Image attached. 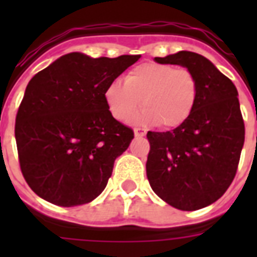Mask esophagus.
<instances>
[{
    "mask_svg": "<svg viewBox=\"0 0 257 257\" xmlns=\"http://www.w3.org/2000/svg\"><path fill=\"white\" fill-rule=\"evenodd\" d=\"M145 135H147V129L135 128V136L136 137H144Z\"/></svg>",
    "mask_w": 257,
    "mask_h": 257,
    "instance_id": "obj_1",
    "label": "esophagus"
}]
</instances>
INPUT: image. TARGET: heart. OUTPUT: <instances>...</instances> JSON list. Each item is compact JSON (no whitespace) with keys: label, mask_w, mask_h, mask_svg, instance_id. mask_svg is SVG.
<instances>
[{"label":"heart","mask_w":257,"mask_h":257,"mask_svg":"<svg viewBox=\"0 0 257 257\" xmlns=\"http://www.w3.org/2000/svg\"><path fill=\"white\" fill-rule=\"evenodd\" d=\"M199 92V80L187 68L145 62L125 74L124 84L110 82L104 97L116 120H131L141 100V118L169 129L183 125L191 117Z\"/></svg>","instance_id":"obj_1"}]
</instances>
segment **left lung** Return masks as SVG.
I'll use <instances>...</instances> for the list:
<instances>
[{"label":"left lung","instance_id":"1","mask_svg":"<svg viewBox=\"0 0 257 257\" xmlns=\"http://www.w3.org/2000/svg\"><path fill=\"white\" fill-rule=\"evenodd\" d=\"M159 64L185 66L199 80L195 110L168 132H148L147 177L153 192L181 211L215 203L235 179L244 145V120L237 89L209 60L181 50Z\"/></svg>","mask_w":257,"mask_h":257}]
</instances>
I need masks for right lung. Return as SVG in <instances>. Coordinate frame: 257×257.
I'll list each match as a JSON object with an SVG mask.
<instances>
[{
  "label": "right lung",
  "instance_id": "add662e5",
  "mask_svg": "<svg viewBox=\"0 0 257 257\" xmlns=\"http://www.w3.org/2000/svg\"><path fill=\"white\" fill-rule=\"evenodd\" d=\"M140 57L69 53L30 80L14 133L22 176L36 195L76 207L104 191L114 160L135 137L110 114L105 89Z\"/></svg>",
  "mask_w": 257,
  "mask_h": 257
}]
</instances>
